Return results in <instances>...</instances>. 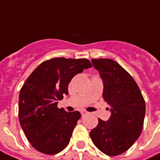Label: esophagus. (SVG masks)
Wrapping results in <instances>:
<instances>
[{
  "label": "esophagus",
  "instance_id": "esophagus-1",
  "mask_svg": "<svg viewBox=\"0 0 160 160\" xmlns=\"http://www.w3.org/2000/svg\"><path fill=\"white\" fill-rule=\"evenodd\" d=\"M81 113H82V117H84V116L86 115V114H87L88 112H86V111H82V112Z\"/></svg>",
  "mask_w": 160,
  "mask_h": 160
}]
</instances>
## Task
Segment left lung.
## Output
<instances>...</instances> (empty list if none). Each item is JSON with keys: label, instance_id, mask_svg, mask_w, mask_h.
I'll list each match as a JSON object with an SVG mask.
<instances>
[{"label": "left lung", "instance_id": "obj_1", "mask_svg": "<svg viewBox=\"0 0 160 160\" xmlns=\"http://www.w3.org/2000/svg\"><path fill=\"white\" fill-rule=\"evenodd\" d=\"M91 61L103 80V98L110 107L111 116L107 121L98 118V126L90 136L104 154L119 156L131 148L141 133L146 109L144 99L133 78L116 61L110 58Z\"/></svg>", "mask_w": 160, "mask_h": 160}]
</instances>
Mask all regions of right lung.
Wrapping results in <instances>:
<instances>
[{
    "instance_id": "obj_1",
    "label": "right lung",
    "mask_w": 160,
    "mask_h": 160,
    "mask_svg": "<svg viewBox=\"0 0 160 160\" xmlns=\"http://www.w3.org/2000/svg\"><path fill=\"white\" fill-rule=\"evenodd\" d=\"M91 67L86 58H53L39 64L23 83L19 96V121L35 149L55 155L68 145L81 113L58 109L57 101L68 94L74 76Z\"/></svg>"
}]
</instances>
